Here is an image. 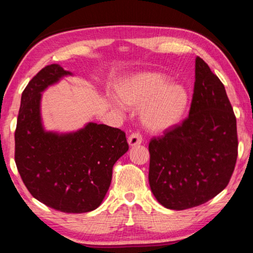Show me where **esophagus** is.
Returning a JSON list of instances; mask_svg holds the SVG:
<instances>
[{
    "mask_svg": "<svg viewBox=\"0 0 253 253\" xmlns=\"http://www.w3.org/2000/svg\"><path fill=\"white\" fill-rule=\"evenodd\" d=\"M143 142V137L142 135L139 134V132H132V134L129 135L128 137V144L130 145V146H137V145H140Z\"/></svg>",
    "mask_w": 253,
    "mask_h": 253,
    "instance_id": "1",
    "label": "esophagus"
}]
</instances>
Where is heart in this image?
<instances>
[{
	"instance_id": "b5f03b06",
	"label": "heart",
	"mask_w": 253,
	"mask_h": 253,
	"mask_svg": "<svg viewBox=\"0 0 253 253\" xmlns=\"http://www.w3.org/2000/svg\"><path fill=\"white\" fill-rule=\"evenodd\" d=\"M168 81L160 72L137 74L117 85L116 98L124 107H140V122L147 130H169L183 121L190 96L183 84Z\"/></svg>"
}]
</instances>
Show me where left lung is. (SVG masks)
Listing matches in <instances>:
<instances>
[{"label":"left lung","mask_w":253,"mask_h":253,"mask_svg":"<svg viewBox=\"0 0 253 253\" xmlns=\"http://www.w3.org/2000/svg\"><path fill=\"white\" fill-rule=\"evenodd\" d=\"M148 149L149 186L163 207H198L229 184L238 157L237 119L223 84L203 59H195L188 117L153 138Z\"/></svg>","instance_id":"8db88e82"}]
</instances>
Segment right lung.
<instances>
[{"label": "right lung", "instance_id": "obj_1", "mask_svg": "<svg viewBox=\"0 0 253 253\" xmlns=\"http://www.w3.org/2000/svg\"><path fill=\"white\" fill-rule=\"evenodd\" d=\"M69 71L50 65L22 92L14 134L15 164L34 199L65 213L90 212L101 204L113 166L128 151L126 134L104 124L88 123L66 134L45 131L41 93Z\"/></svg>", "mask_w": 253, "mask_h": 253}]
</instances>
